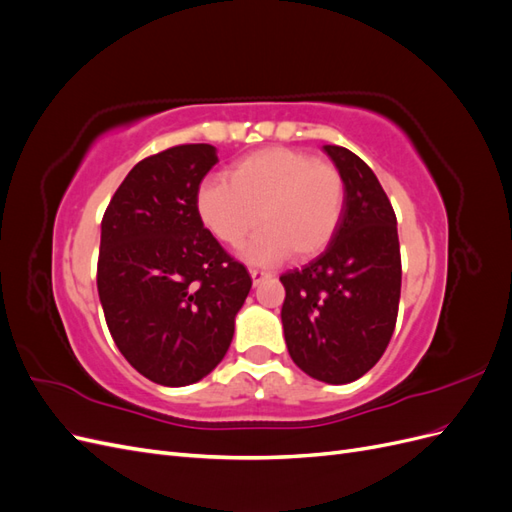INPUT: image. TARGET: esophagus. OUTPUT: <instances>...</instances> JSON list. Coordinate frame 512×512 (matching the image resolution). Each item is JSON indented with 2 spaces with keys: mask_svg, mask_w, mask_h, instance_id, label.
Returning a JSON list of instances; mask_svg holds the SVG:
<instances>
[{
  "mask_svg": "<svg viewBox=\"0 0 512 512\" xmlns=\"http://www.w3.org/2000/svg\"><path fill=\"white\" fill-rule=\"evenodd\" d=\"M250 275H252L254 284L265 282V280H269V277H271V273H269V271H262V269H250Z\"/></svg>",
  "mask_w": 512,
  "mask_h": 512,
  "instance_id": "34e87169",
  "label": "esophagus"
}]
</instances>
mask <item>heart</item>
<instances>
[{"instance_id": "b5f03b06", "label": "heart", "mask_w": 512, "mask_h": 512, "mask_svg": "<svg viewBox=\"0 0 512 512\" xmlns=\"http://www.w3.org/2000/svg\"><path fill=\"white\" fill-rule=\"evenodd\" d=\"M346 205V183L337 166L290 147L258 149L228 170L226 179H207L196 192L203 226L220 243L239 247L254 265H271L292 252L312 258L327 247Z\"/></svg>"}]
</instances>
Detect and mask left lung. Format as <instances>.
Returning a JSON list of instances; mask_svg holds the SVG:
<instances>
[{"instance_id": "obj_1", "label": "left lung", "mask_w": 512, "mask_h": 512, "mask_svg": "<svg viewBox=\"0 0 512 512\" xmlns=\"http://www.w3.org/2000/svg\"><path fill=\"white\" fill-rule=\"evenodd\" d=\"M346 183L333 241L303 269L280 277L282 324L292 361L329 384L359 380L395 331L401 294L397 218L378 177L346 147L324 145Z\"/></svg>"}]
</instances>
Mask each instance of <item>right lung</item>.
<instances>
[{"mask_svg": "<svg viewBox=\"0 0 512 512\" xmlns=\"http://www.w3.org/2000/svg\"><path fill=\"white\" fill-rule=\"evenodd\" d=\"M213 145H177L138 162L102 218L98 294L119 352L162 386L218 367L252 277L203 226L200 181Z\"/></svg>", "mask_w": 512, "mask_h": 512, "instance_id": "1", "label": "right lung"}]
</instances>
